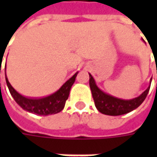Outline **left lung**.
<instances>
[{"label":"left lung","mask_w":157,"mask_h":157,"mask_svg":"<svg viewBox=\"0 0 157 157\" xmlns=\"http://www.w3.org/2000/svg\"><path fill=\"white\" fill-rule=\"evenodd\" d=\"M89 77H90L89 85L92 91L95 106L101 113L106 114V115L117 116V115L125 114L135 110L146 99L149 88H150V86H148L147 90H145L140 96L136 97L135 99L121 100L101 91L100 88L96 86L93 76L89 74Z\"/></svg>","instance_id":"8db88e82"}]
</instances>
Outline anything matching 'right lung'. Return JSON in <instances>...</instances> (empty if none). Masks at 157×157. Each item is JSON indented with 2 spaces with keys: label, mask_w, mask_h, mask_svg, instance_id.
Segmentation results:
<instances>
[{
  "label": "right lung",
  "mask_w": 157,
  "mask_h": 157,
  "mask_svg": "<svg viewBox=\"0 0 157 157\" xmlns=\"http://www.w3.org/2000/svg\"><path fill=\"white\" fill-rule=\"evenodd\" d=\"M5 70H6V67H5ZM77 75H78V72H76L70 79H68L63 84L59 90H57L54 94L44 98L29 99L18 94L15 89L12 87V86L8 80V78L6 76V71H5L7 86L9 87V92L12 95V97L15 100V102L25 111L32 113L35 114H38V115H44V116L49 115V114H55L63 110L65 105V101L69 97L70 90L71 88V86L73 85V83L75 82Z\"/></svg>",
  "instance_id": "1"
}]
</instances>
